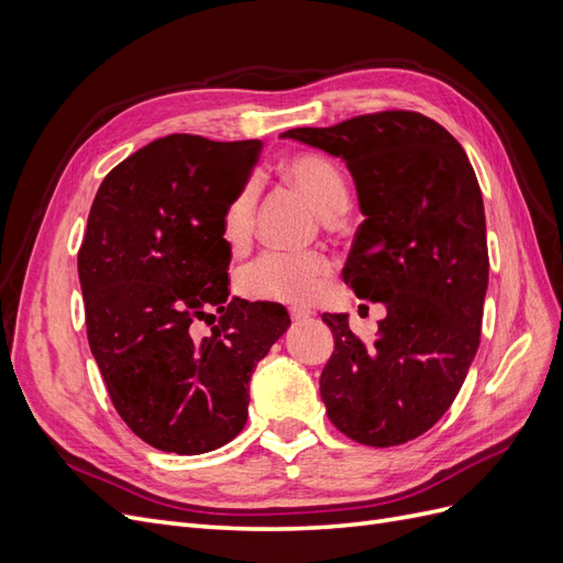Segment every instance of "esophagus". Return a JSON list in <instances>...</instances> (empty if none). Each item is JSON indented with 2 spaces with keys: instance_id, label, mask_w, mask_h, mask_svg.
Returning <instances> with one entry per match:
<instances>
[{
  "instance_id": "esophagus-1",
  "label": "esophagus",
  "mask_w": 563,
  "mask_h": 563,
  "mask_svg": "<svg viewBox=\"0 0 563 563\" xmlns=\"http://www.w3.org/2000/svg\"><path fill=\"white\" fill-rule=\"evenodd\" d=\"M288 314H291V319H294L296 323H300V321H305V319H310V317H312V312H310V310H305V308H291V310H288Z\"/></svg>"
}]
</instances>
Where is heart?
<instances>
[{"label": "heart", "instance_id": "heart-1", "mask_svg": "<svg viewBox=\"0 0 563 563\" xmlns=\"http://www.w3.org/2000/svg\"><path fill=\"white\" fill-rule=\"evenodd\" d=\"M282 176L296 185L308 197L314 209L333 218L347 207V183L340 168L314 152H300L282 162ZM255 220V190L244 185L223 211L220 232L232 246H244L253 232ZM331 261L323 253H263L258 261L244 267L240 286L251 298L308 302L312 300L323 279L329 277Z\"/></svg>", "mask_w": 563, "mask_h": 563}]
</instances>
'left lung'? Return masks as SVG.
<instances>
[{
    "instance_id": "obj_1",
    "label": "left lung",
    "mask_w": 563,
    "mask_h": 563,
    "mask_svg": "<svg viewBox=\"0 0 563 563\" xmlns=\"http://www.w3.org/2000/svg\"><path fill=\"white\" fill-rule=\"evenodd\" d=\"M282 139L347 164L366 220L343 279L387 308L371 345L347 314H321L335 343L319 380L329 420L366 446L406 444L449 411L479 347L488 246L474 168L444 126L411 110Z\"/></svg>"
}]
</instances>
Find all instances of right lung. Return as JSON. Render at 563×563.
I'll list each match as a JSON object with an SVG mask.
<instances>
[{"instance_id":"right-lung-1","label":"right lung","mask_w":563,"mask_h":563,"mask_svg":"<svg viewBox=\"0 0 563 563\" xmlns=\"http://www.w3.org/2000/svg\"><path fill=\"white\" fill-rule=\"evenodd\" d=\"M261 141L174 133L133 152L100 183L77 253L87 335L117 413L145 444L199 455L244 430L249 380L291 327L279 302L230 296L228 201ZM221 317L195 341L189 323Z\"/></svg>"}]
</instances>
